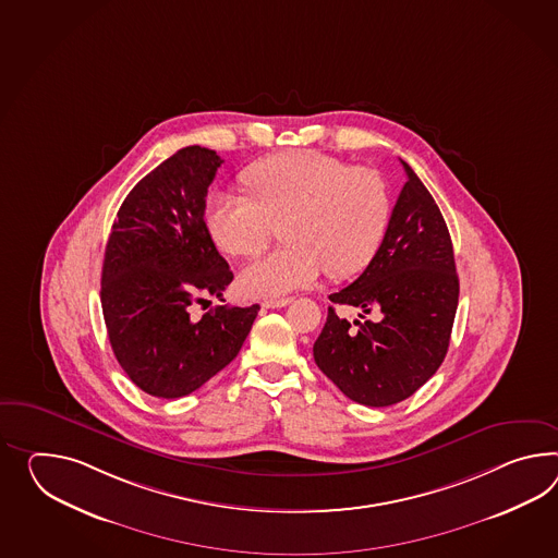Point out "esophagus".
<instances>
[{
  "mask_svg": "<svg viewBox=\"0 0 558 558\" xmlns=\"http://www.w3.org/2000/svg\"><path fill=\"white\" fill-rule=\"evenodd\" d=\"M290 302H292V299L264 300L262 308H282V306H288Z\"/></svg>",
  "mask_w": 558,
  "mask_h": 558,
  "instance_id": "esophagus-1",
  "label": "esophagus"
}]
</instances>
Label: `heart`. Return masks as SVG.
Returning a JSON list of instances; mask_svg holds the SVG:
<instances>
[{
  "label": "heart",
  "mask_w": 558,
  "mask_h": 558,
  "mask_svg": "<svg viewBox=\"0 0 558 558\" xmlns=\"http://www.w3.org/2000/svg\"><path fill=\"white\" fill-rule=\"evenodd\" d=\"M252 199L216 195L205 228L219 252L254 258L282 228L286 247L245 266L240 288L274 299L330 278L365 270L379 252L391 218L385 179L375 169L296 150L266 157L244 173Z\"/></svg>",
  "instance_id": "1"
}]
</instances>
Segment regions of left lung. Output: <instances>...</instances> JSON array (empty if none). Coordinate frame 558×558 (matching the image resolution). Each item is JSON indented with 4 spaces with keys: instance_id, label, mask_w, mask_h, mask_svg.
Segmentation results:
<instances>
[{
    "instance_id": "1",
    "label": "left lung",
    "mask_w": 558,
    "mask_h": 558,
    "mask_svg": "<svg viewBox=\"0 0 558 558\" xmlns=\"http://www.w3.org/2000/svg\"><path fill=\"white\" fill-rule=\"evenodd\" d=\"M383 244L335 304L375 313L376 320L340 318L328 308L313 347L318 368L342 393L367 408H387L432 379L448 353L460 280L446 219L405 161Z\"/></svg>"
}]
</instances>
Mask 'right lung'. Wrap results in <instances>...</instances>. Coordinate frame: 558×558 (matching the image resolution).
Here are the masks:
<instances>
[{
  "mask_svg": "<svg viewBox=\"0 0 558 558\" xmlns=\"http://www.w3.org/2000/svg\"><path fill=\"white\" fill-rule=\"evenodd\" d=\"M221 163L216 150L179 149L136 183L110 230L100 282L110 347L129 379L153 397L199 389L238 356L258 316V304L190 316L193 302L221 299L233 280L204 219Z\"/></svg>",
  "mask_w": 558,
  "mask_h": 558,
  "instance_id": "obj_1",
  "label": "right lung"
}]
</instances>
